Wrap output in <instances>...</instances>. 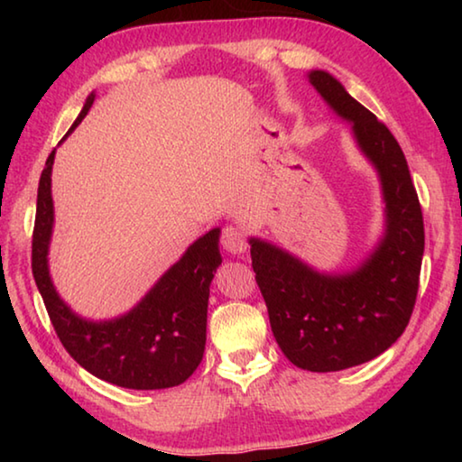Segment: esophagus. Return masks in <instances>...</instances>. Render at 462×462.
<instances>
[{
	"label": "esophagus",
	"instance_id": "34e87169",
	"mask_svg": "<svg viewBox=\"0 0 462 462\" xmlns=\"http://www.w3.org/2000/svg\"><path fill=\"white\" fill-rule=\"evenodd\" d=\"M220 245L226 250V253L232 254H240L246 250V234L238 226H224L222 234H220Z\"/></svg>",
	"mask_w": 462,
	"mask_h": 462
}]
</instances>
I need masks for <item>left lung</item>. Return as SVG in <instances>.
I'll return each mask as SVG.
<instances>
[{
  "instance_id": "1",
  "label": "left lung",
  "mask_w": 462,
  "mask_h": 462,
  "mask_svg": "<svg viewBox=\"0 0 462 462\" xmlns=\"http://www.w3.org/2000/svg\"><path fill=\"white\" fill-rule=\"evenodd\" d=\"M310 81L334 112L353 122L358 146L379 171L385 236L350 275H319L256 238H250V256L279 348L300 369L332 373L371 361L403 334L418 297L424 217L408 161L385 124L332 75L311 71Z\"/></svg>"
}]
</instances>
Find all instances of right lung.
I'll return each instance as SVG.
<instances>
[{"label": "right lung", "mask_w": 462, "mask_h": 462, "mask_svg": "<svg viewBox=\"0 0 462 462\" xmlns=\"http://www.w3.org/2000/svg\"><path fill=\"white\" fill-rule=\"evenodd\" d=\"M93 96L73 128L88 116ZM52 161L54 151L46 159L38 183L32 275L62 346L83 369L114 385L126 389L181 385L198 369L206 350L209 283L222 263L217 250L220 230L214 228L195 240L183 259L161 277L130 314L112 322H85L60 301L46 264L52 232Z\"/></svg>", "instance_id": "obj_1"}]
</instances>
